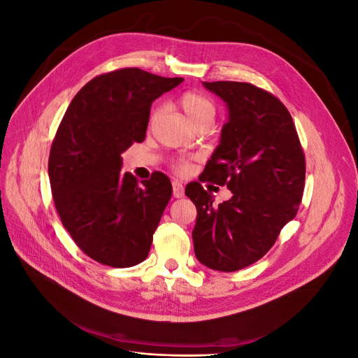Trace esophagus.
<instances>
[{
	"label": "esophagus",
	"instance_id": "1",
	"mask_svg": "<svg viewBox=\"0 0 358 358\" xmlns=\"http://www.w3.org/2000/svg\"><path fill=\"white\" fill-rule=\"evenodd\" d=\"M171 185H173V196H175L176 199H180V197H183V185H182V182L180 180H178V179H175L171 182Z\"/></svg>",
	"mask_w": 358,
	"mask_h": 358
}]
</instances>
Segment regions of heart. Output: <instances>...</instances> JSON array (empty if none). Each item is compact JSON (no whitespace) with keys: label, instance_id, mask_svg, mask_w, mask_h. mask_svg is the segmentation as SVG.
Segmentation results:
<instances>
[{"label":"heart","instance_id":"b5f03b06","mask_svg":"<svg viewBox=\"0 0 358 358\" xmlns=\"http://www.w3.org/2000/svg\"><path fill=\"white\" fill-rule=\"evenodd\" d=\"M179 104L182 109L185 110V113L189 116V119L194 124H197L199 121H201V119H206V117L213 119L215 106L209 96H206L201 92H197V91L183 92L179 96ZM155 115H157V110H154L152 115H150V121L155 117ZM189 167L191 166L187 159L180 158V159L173 161V169H175L178 173H187L189 170Z\"/></svg>","mask_w":358,"mask_h":358}]
</instances>
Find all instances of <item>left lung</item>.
Wrapping results in <instances>:
<instances>
[{
    "mask_svg": "<svg viewBox=\"0 0 358 358\" xmlns=\"http://www.w3.org/2000/svg\"><path fill=\"white\" fill-rule=\"evenodd\" d=\"M203 85L221 96L230 115L200 181L227 186L234 197L213 206L199 182L187 187L197 208L194 252L209 268L236 272L263 258L296 218L306 161L296 125L278 96L245 82Z\"/></svg>",
    "mask_w": 358,
    "mask_h": 358,
    "instance_id": "left-lung-1",
    "label": "left lung"
}]
</instances>
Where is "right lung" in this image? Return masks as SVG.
Returning <instances> with one entry per match:
<instances>
[{"mask_svg":"<svg viewBox=\"0 0 358 358\" xmlns=\"http://www.w3.org/2000/svg\"><path fill=\"white\" fill-rule=\"evenodd\" d=\"M182 80L140 69L100 74L57 129L48 166L55 208L74 243L104 266L131 267L149 254L171 182L154 171L138 183L121 171V154L143 142L152 101Z\"/></svg>","mask_w":358,"mask_h":358,"instance_id":"obj_1","label":"right lung"}]
</instances>
